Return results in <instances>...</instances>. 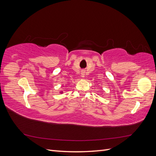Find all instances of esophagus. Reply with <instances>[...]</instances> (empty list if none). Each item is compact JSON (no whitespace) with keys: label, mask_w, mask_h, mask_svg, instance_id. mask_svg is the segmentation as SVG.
<instances>
[{"label":"esophagus","mask_w":156,"mask_h":156,"mask_svg":"<svg viewBox=\"0 0 156 156\" xmlns=\"http://www.w3.org/2000/svg\"><path fill=\"white\" fill-rule=\"evenodd\" d=\"M81 75H82V76H84V70H82Z\"/></svg>","instance_id":"esophagus-1"}]
</instances>
